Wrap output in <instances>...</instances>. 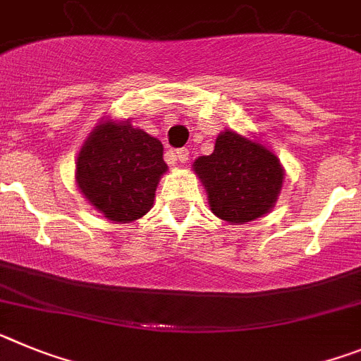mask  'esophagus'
I'll return each mask as SVG.
<instances>
[{
	"label": "esophagus",
	"mask_w": 361,
	"mask_h": 361,
	"mask_svg": "<svg viewBox=\"0 0 361 361\" xmlns=\"http://www.w3.org/2000/svg\"><path fill=\"white\" fill-rule=\"evenodd\" d=\"M189 156H190L189 149H178L176 152H174V158H176L178 161H181V163L187 161V159H189Z\"/></svg>",
	"instance_id": "esophagus-1"
}]
</instances>
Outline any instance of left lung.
Wrapping results in <instances>:
<instances>
[{"instance_id": "1", "label": "left lung", "mask_w": 361, "mask_h": 361, "mask_svg": "<svg viewBox=\"0 0 361 361\" xmlns=\"http://www.w3.org/2000/svg\"><path fill=\"white\" fill-rule=\"evenodd\" d=\"M194 171L205 185L211 211L231 224L271 211L283 181V169L271 150L233 130L219 134L214 152L200 156Z\"/></svg>"}]
</instances>
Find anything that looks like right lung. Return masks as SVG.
Here are the masks:
<instances>
[{"label":"right lung","mask_w":361,"mask_h":361,"mask_svg":"<svg viewBox=\"0 0 361 361\" xmlns=\"http://www.w3.org/2000/svg\"><path fill=\"white\" fill-rule=\"evenodd\" d=\"M167 171L163 145L133 125L105 121L81 147L76 181L105 218L134 221L150 211L159 176Z\"/></svg>","instance_id":"1"}]
</instances>
